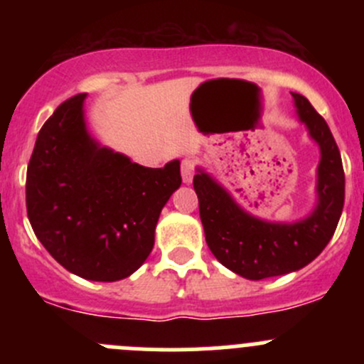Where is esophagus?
<instances>
[{
	"instance_id": "34e87169",
	"label": "esophagus",
	"mask_w": 364,
	"mask_h": 364,
	"mask_svg": "<svg viewBox=\"0 0 364 364\" xmlns=\"http://www.w3.org/2000/svg\"><path fill=\"white\" fill-rule=\"evenodd\" d=\"M193 168H196V161H193L192 159H185L181 161V178H183V181L192 183Z\"/></svg>"
}]
</instances>
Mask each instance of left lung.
<instances>
[{"label":"left lung","mask_w":364,"mask_h":364,"mask_svg":"<svg viewBox=\"0 0 364 364\" xmlns=\"http://www.w3.org/2000/svg\"><path fill=\"white\" fill-rule=\"evenodd\" d=\"M301 123L321 148L317 167V205L292 223L266 222L240 208L208 172L197 168L193 188L205 243L225 267L248 280L280 277L310 264L335 234L345 200V174L340 149L328 123L310 102L292 93Z\"/></svg>","instance_id":"1"}]
</instances>
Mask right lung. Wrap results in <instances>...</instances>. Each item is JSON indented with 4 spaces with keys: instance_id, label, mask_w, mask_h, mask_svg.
Returning a JSON list of instances; mask_svg holds the SVG:
<instances>
[{
    "instance_id": "add662e5",
    "label": "right lung",
    "mask_w": 364,
    "mask_h": 364,
    "mask_svg": "<svg viewBox=\"0 0 364 364\" xmlns=\"http://www.w3.org/2000/svg\"><path fill=\"white\" fill-rule=\"evenodd\" d=\"M84 98L65 100L40 128L26 208L33 232L65 269L116 282L151 253L161 208L181 185L179 161L142 167L102 148L86 130Z\"/></svg>"
}]
</instances>
